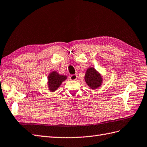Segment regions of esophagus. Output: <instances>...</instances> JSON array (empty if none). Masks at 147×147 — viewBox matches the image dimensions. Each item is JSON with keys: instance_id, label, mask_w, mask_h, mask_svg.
<instances>
[{"instance_id": "34e87169", "label": "esophagus", "mask_w": 147, "mask_h": 147, "mask_svg": "<svg viewBox=\"0 0 147 147\" xmlns=\"http://www.w3.org/2000/svg\"><path fill=\"white\" fill-rule=\"evenodd\" d=\"M77 78H78V76H77L76 74H72L69 76V80H72V81L76 80Z\"/></svg>"}]
</instances>
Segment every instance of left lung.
Wrapping results in <instances>:
<instances>
[{"instance_id":"1","label":"left lung","mask_w":147,"mask_h":147,"mask_svg":"<svg viewBox=\"0 0 147 147\" xmlns=\"http://www.w3.org/2000/svg\"><path fill=\"white\" fill-rule=\"evenodd\" d=\"M84 80L90 88L95 90L102 86L103 78L101 74L94 67H89L86 69L84 75Z\"/></svg>"}]
</instances>
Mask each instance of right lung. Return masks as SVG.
<instances>
[{"mask_svg": "<svg viewBox=\"0 0 147 147\" xmlns=\"http://www.w3.org/2000/svg\"><path fill=\"white\" fill-rule=\"evenodd\" d=\"M66 75L59 74L56 71H53L48 74L47 85L49 91L51 92H55L62 82L67 80Z\"/></svg>", "mask_w": 147, "mask_h": 147, "instance_id": "right-lung-1", "label": "right lung"}]
</instances>
